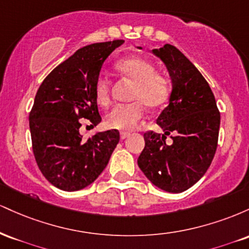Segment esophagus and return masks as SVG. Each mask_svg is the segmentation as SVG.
<instances>
[{
	"label": "esophagus",
	"instance_id": "34e87169",
	"mask_svg": "<svg viewBox=\"0 0 249 249\" xmlns=\"http://www.w3.org/2000/svg\"><path fill=\"white\" fill-rule=\"evenodd\" d=\"M128 137V133L127 132H122L121 133V139L122 141H124V139H126Z\"/></svg>",
	"mask_w": 249,
	"mask_h": 249
}]
</instances>
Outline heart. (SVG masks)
Here are the masks:
<instances>
[{"label": "heart", "instance_id": "1", "mask_svg": "<svg viewBox=\"0 0 249 249\" xmlns=\"http://www.w3.org/2000/svg\"><path fill=\"white\" fill-rule=\"evenodd\" d=\"M116 70L133 83L130 104H119L105 116L107 127L119 131H130L137 126L147 108H156L166 102L170 87L164 76L154 72V67L142 57H128L117 62ZM95 97L99 105H107L110 99V84L105 77H98L95 84Z\"/></svg>", "mask_w": 249, "mask_h": 249}]
</instances>
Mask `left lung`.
<instances>
[{
	"mask_svg": "<svg viewBox=\"0 0 249 249\" xmlns=\"http://www.w3.org/2000/svg\"><path fill=\"white\" fill-rule=\"evenodd\" d=\"M172 83L168 105L157 118L164 133H144L138 166L151 182L170 193H181L202 178L218 146L220 112L206 79L174 45L152 50ZM172 133L173 142L166 137Z\"/></svg>",
	"mask_w": 249,
	"mask_h": 249,
	"instance_id": "obj_1",
	"label": "left lung"
}]
</instances>
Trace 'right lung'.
Wrapping results in <instances>:
<instances>
[{"instance_id": "obj_1", "label": "right lung", "mask_w": 249, "mask_h": 249, "mask_svg": "<svg viewBox=\"0 0 249 249\" xmlns=\"http://www.w3.org/2000/svg\"><path fill=\"white\" fill-rule=\"evenodd\" d=\"M123 43L117 39L78 49L37 90L29 115L34 156L43 176L59 190L73 192L92 184L118 144L117 130L84 141L79 119H89L95 126L101 123L95 84L103 63Z\"/></svg>"}]
</instances>
